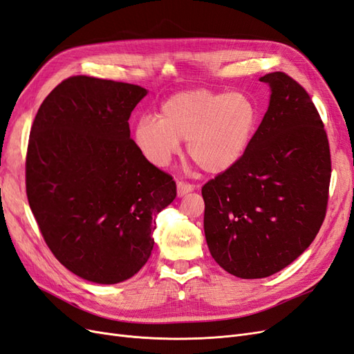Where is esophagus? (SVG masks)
<instances>
[{"mask_svg": "<svg viewBox=\"0 0 354 354\" xmlns=\"http://www.w3.org/2000/svg\"><path fill=\"white\" fill-rule=\"evenodd\" d=\"M194 190V185L185 183V181H177V195L178 196H185L189 192Z\"/></svg>", "mask_w": 354, "mask_h": 354, "instance_id": "esophagus-1", "label": "esophagus"}]
</instances>
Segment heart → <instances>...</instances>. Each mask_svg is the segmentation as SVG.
Wrapping results in <instances>:
<instances>
[{
    "mask_svg": "<svg viewBox=\"0 0 354 354\" xmlns=\"http://www.w3.org/2000/svg\"><path fill=\"white\" fill-rule=\"evenodd\" d=\"M259 122L250 95L211 90L181 91L160 106L159 118L145 116L134 128L140 153L165 167L187 140V155L203 171L218 174L239 162Z\"/></svg>",
    "mask_w": 354,
    "mask_h": 354,
    "instance_id": "obj_1",
    "label": "heart"
}]
</instances>
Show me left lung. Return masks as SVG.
<instances>
[{"label":"left lung","mask_w":354,"mask_h":354,"mask_svg":"<svg viewBox=\"0 0 354 354\" xmlns=\"http://www.w3.org/2000/svg\"><path fill=\"white\" fill-rule=\"evenodd\" d=\"M270 104L239 162L202 187L212 259L242 279H260L301 255L326 216L330 152L308 93L285 72L260 78Z\"/></svg>","instance_id":"8db88e82"}]
</instances>
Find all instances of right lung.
<instances>
[{
  "instance_id": "1",
  "label": "right lung",
  "mask_w": 354,
  "mask_h": 354,
  "mask_svg": "<svg viewBox=\"0 0 354 354\" xmlns=\"http://www.w3.org/2000/svg\"><path fill=\"white\" fill-rule=\"evenodd\" d=\"M140 85L77 75L41 103L26 152V195L39 232L68 270L95 283L134 276L151 257L155 217L176 181L130 138Z\"/></svg>"
}]
</instances>
